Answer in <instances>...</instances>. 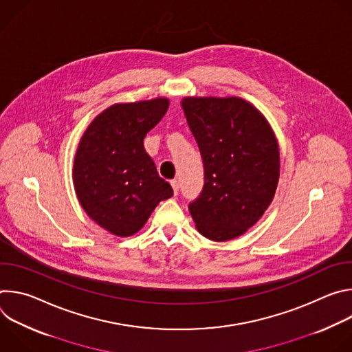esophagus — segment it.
Instances as JSON below:
<instances>
[{
  "label": "esophagus",
  "instance_id": "obj_1",
  "mask_svg": "<svg viewBox=\"0 0 352 352\" xmlns=\"http://www.w3.org/2000/svg\"><path fill=\"white\" fill-rule=\"evenodd\" d=\"M170 184H171V186H173L174 195H178V190H179V182H178V179H171Z\"/></svg>",
  "mask_w": 352,
  "mask_h": 352
}]
</instances>
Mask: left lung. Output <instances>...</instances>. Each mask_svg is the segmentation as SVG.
<instances>
[{
	"instance_id": "8db88e82",
	"label": "left lung",
	"mask_w": 352,
	"mask_h": 352,
	"mask_svg": "<svg viewBox=\"0 0 352 352\" xmlns=\"http://www.w3.org/2000/svg\"><path fill=\"white\" fill-rule=\"evenodd\" d=\"M182 109L204 160L202 192L188 205L196 228L213 241L239 236L276 193V136L265 117L238 97H186Z\"/></svg>"
}]
</instances>
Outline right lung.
<instances>
[{
  "label": "right lung",
  "instance_id": "add662e5",
  "mask_svg": "<svg viewBox=\"0 0 352 352\" xmlns=\"http://www.w3.org/2000/svg\"><path fill=\"white\" fill-rule=\"evenodd\" d=\"M167 109V98L111 106L79 143L74 164L79 202L93 221L118 236L139 231L162 200L173 196L143 147Z\"/></svg>",
  "mask_w": 352,
  "mask_h": 352
}]
</instances>
